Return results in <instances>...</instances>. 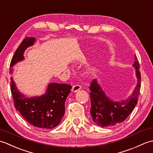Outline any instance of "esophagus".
<instances>
[{"label":"esophagus","mask_w":153,"mask_h":153,"mask_svg":"<svg viewBox=\"0 0 153 153\" xmlns=\"http://www.w3.org/2000/svg\"><path fill=\"white\" fill-rule=\"evenodd\" d=\"M81 89H82V87H81V85H75L73 86L72 87V91L73 92H77V91L80 90Z\"/></svg>","instance_id":"34e87169"}]
</instances>
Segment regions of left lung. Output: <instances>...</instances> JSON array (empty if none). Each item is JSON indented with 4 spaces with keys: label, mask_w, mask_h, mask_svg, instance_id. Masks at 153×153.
<instances>
[{
    "label": "left lung",
    "mask_w": 153,
    "mask_h": 153,
    "mask_svg": "<svg viewBox=\"0 0 153 153\" xmlns=\"http://www.w3.org/2000/svg\"><path fill=\"white\" fill-rule=\"evenodd\" d=\"M133 66L135 68L137 83L133 93L126 100L121 101L111 100L106 96L97 79H94L91 83L89 94L91 107L90 112L93 122L98 126L105 128L123 122L137 105L141 89V74L139 61L135 55Z\"/></svg>",
    "instance_id": "obj_1"
}]
</instances>
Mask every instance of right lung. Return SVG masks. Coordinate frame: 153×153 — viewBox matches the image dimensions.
<instances>
[{
  "label": "right lung",
  "mask_w": 153,
  "mask_h": 153,
  "mask_svg": "<svg viewBox=\"0 0 153 153\" xmlns=\"http://www.w3.org/2000/svg\"><path fill=\"white\" fill-rule=\"evenodd\" d=\"M35 42L34 37H26L19 45L12 58L10 67L24 59V53L27 48ZM10 68V74L12 73ZM10 89L14 106L27 122L39 128L51 129L61 122L65 112V101L71 92L68 84L49 83L44 95L28 98L18 90L11 77Z\"/></svg>",
  "instance_id": "1"
}]
</instances>
